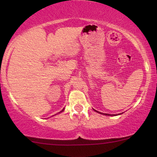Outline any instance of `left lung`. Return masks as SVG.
<instances>
[{"label": "left lung", "instance_id": "8db88e82", "mask_svg": "<svg viewBox=\"0 0 157 157\" xmlns=\"http://www.w3.org/2000/svg\"><path fill=\"white\" fill-rule=\"evenodd\" d=\"M94 110L95 111H96V112H98V113H101V114H104V115H106V116H117V115H120V114H121V113H118V114H109V113H104L99 112V111H96V110H95V109H94Z\"/></svg>", "mask_w": 157, "mask_h": 157}]
</instances>
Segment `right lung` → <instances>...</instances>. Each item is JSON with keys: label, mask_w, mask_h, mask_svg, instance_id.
Returning a JSON list of instances; mask_svg holds the SVG:
<instances>
[{"label": "right lung", "mask_w": 157, "mask_h": 157, "mask_svg": "<svg viewBox=\"0 0 157 157\" xmlns=\"http://www.w3.org/2000/svg\"><path fill=\"white\" fill-rule=\"evenodd\" d=\"M64 109H64V108H63V109H62V111H60V112H59V113H56V114H55V115H57V114H58V113H61V112H63V111H64ZM55 115H53V116H52V117H53V116H55Z\"/></svg>", "instance_id": "1"}]
</instances>
